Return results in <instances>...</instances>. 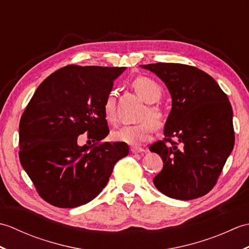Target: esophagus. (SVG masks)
I'll list each match as a JSON object with an SVG mask.
<instances>
[{
	"mask_svg": "<svg viewBox=\"0 0 249 249\" xmlns=\"http://www.w3.org/2000/svg\"><path fill=\"white\" fill-rule=\"evenodd\" d=\"M130 151L135 153V154H137V153H144L145 152L144 149H142V147H138V146H133L130 149Z\"/></svg>",
	"mask_w": 249,
	"mask_h": 249,
	"instance_id": "34e87169",
	"label": "esophagus"
}]
</instances>
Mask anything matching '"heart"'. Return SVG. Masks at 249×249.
Masks as SVG:
<instances>
[{"label":"heart","mask_w":249,"mask_h":249,"mask_svg":"<svg viewBox=\"0 0 249 249\" xmlns=\"http://www.w3.org/2000/svg\"><path fill=\"white\" fill-rule=\"evenodd\" d=\"M133 88L137 95L143 100L144 103L149 104L142 113L141 120H146L139 124L126 125L112 133V138L115 141L123 142L128 145H141L144 142L152 139L154 133V123L156 125H160L163 119L162 109L160 106L155 105L156 102L161 97V88L160 84L155 82L153 79L147 77H138L133 81ZM105 116L110 123H115V95L113 91H110L106 96L104 103ZM150 118L152 122L147 120Z\"/></svg>","instance_id":"1"}]
</instances>
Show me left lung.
Instances as JSON below:
<instances>
[{
  "label": "left lung",
  "mask_w": 249,
  "mask_h": 249,
  "mask_svg": "<svg viewBox=\"0 0 249 249\" xmlns=\"http://www.w3.org/2000/svg\"><path fill=\"white\" fill-rule=\"evenodd\" d=\"M141 67L156 73L172 97L165 139L150 146V151L157 153L163 161V168L153 182L170 198L202 197L217 183L233 150V112L229 98L212 77L197 67L178 63ZM167 142L172 144L167 145Z\"/></svg>",
  "instance_id": "8db88e82"
}]
</instances>
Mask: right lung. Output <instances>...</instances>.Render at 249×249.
<instances>
[{
	"label": "right lung",
	"instance_id": "right-lung-1",
	"mask_svg": "<svg viewBox=\"0 0 249 249\" xmlns=\"http://www.w3.org/2000/svg\"><path fill=\"white\" fill-rule=\"evenodd\" d=\"M124 71L67 65L47 77L26 106L19 124L20 162L51 205L89 202L107 185L116 161L128 155L123 142H102L109 134L105 99ZM84 132L92 146L77 145Z\"/></svg>",
	"mask_w": 249,
	"mask_h": 249
}]
</instances>
